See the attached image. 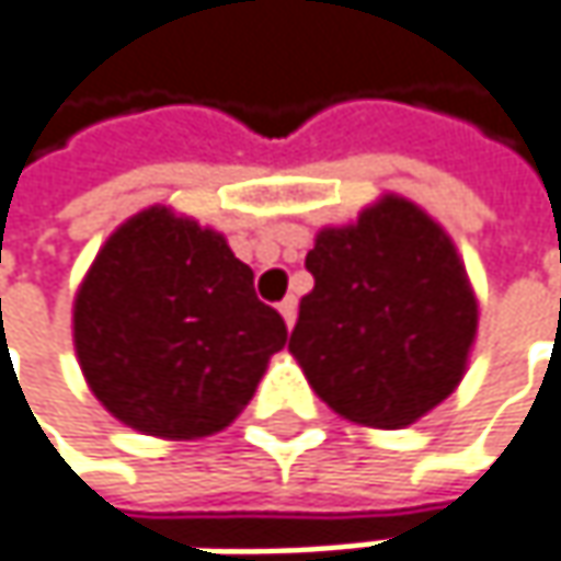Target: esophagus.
Segmentation results:
<instances>
[{"label": "esophagus", "instance_id": "1", "mask_svg": "<svg viewBox=\"0 0 561 561\" xmlns=\"http://www.w3.org/2000/svg\"><path fill=\"white\" fill-rule=\"evenodd\" d=\"M282 320H285V327H295V317H298V301L295 298H285L279 305Z\"/></svg>", "mask_w": 561, "mask_h": 561}]
</instances>
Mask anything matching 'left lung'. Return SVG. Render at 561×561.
Returning a JSON list of instances; mask_svg holds the SVG:
<instances>
[{
  "label": "left lung",
  "mask_w": 561,
  "mask_h": 561,
  "mask_svg": "<svg viewBox=\"0 0 561 561\" xmlns=\"http://www.w3.org/2000/svg\"><path fill=\"white\" fill-rule=\"evenodd\" d=\"M305 266L313 288L288 352L330 410L403 428L454 393L477 336V298L442 225L383 196L355 225L323 228Z\"/></svg>",
  "instance_id": "obj_1"
}]
</instances>
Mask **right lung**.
<instances>
[{
	"instance_id": "1",
	"label": "right lung",
	"mask_w": 561,
	"mask_h": 561,
	"mask_svg": "<svg viewBox=\"0 0 561 561\" xmlns=\"http://www.w3.org/2000/svg\"><path fill=\"white\" fill-rule=\"evenodd\" d=\"M285 320L221 234L168 209L116 228L76 298V352L94 397L158 438H203L248 407Z\"/></svg>"
}]
</instances>
